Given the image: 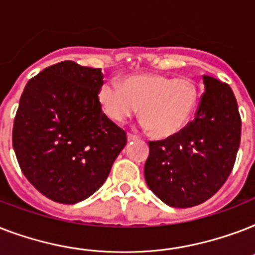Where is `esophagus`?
<instances>
[{
    "instance_id": "obj_1",
    "label": "esophagus",
    "mask_w": 255,
    "mask_h": 255,
    "mask_svg": "<svg viewBox=\"0 0 255 255\" xmlns=\"http://www.w3.org/2000/svg\"><path fill=\"white\" fill-rule=\"evenodd\" d=\"M127 139H128V141H136V140L139 139V137H137L136 135H133V133H128Z\"/></svg>"
}]
</instances>
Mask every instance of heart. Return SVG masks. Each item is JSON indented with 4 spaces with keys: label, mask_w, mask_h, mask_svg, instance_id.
I'll return each mask as SVG.
<instances>
[{
    "label": "heart",
    "mask_w": 255,
    "mask_h": 255,
    "mask_svg": "<svg viewBox=\"0 0 255 255\" xmlns=\"http://www.w3.org/2000/svg\"><path fill=\"white\" fill-rule=\"evenodd\" d=\"M100 107L114 122L122 123L135 115L156 137H169L190 120L200 99L196 82L161 74L131 75L122 82H106L98 92Z\"/></svg>",
    "instance_id": "1"
}]
</instances>
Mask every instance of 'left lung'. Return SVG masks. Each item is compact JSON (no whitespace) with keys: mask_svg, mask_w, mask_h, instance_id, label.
<instances>
[{"mask_svg":"<svg viewBox=\"0 0 255 255\" xmlns=\"http://www.w3.org/2000/svg\"><path fill=\"white\" fill-rule=\"evenodd\" d=\"M196 118L181 131L149 141L144 177L149 189L172 208L209 200L232 173L241 141V116L229 85L202 77Z\"/></svg>","mask_w":255,"mask_h":255,"instance_id":"1","label":"left lung"}]
</instances>
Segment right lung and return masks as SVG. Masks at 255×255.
Wrapping results in <instances>:
<instances>
[{"instance_id": "add662e5", "label": "right lung", "mask_w": 255, "mask_h": 255, "mask_svg": "<svg viewBox=\"0 0 255 255\" xmlns=\"http://www.w3.org/2000/svg\"><path fill=\"white\" fill-rule=\"evenodd\" d=\"M100 69L73 61L49 66L22 92L13 148L22 173L50 200L77 204L103 185L127 144V133L104 115Z\"/></svg>"}]
</instances>
